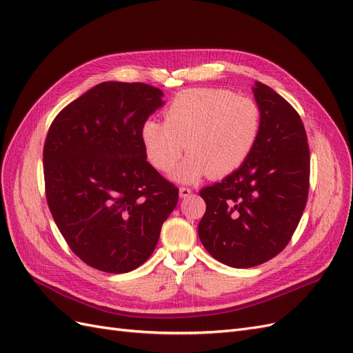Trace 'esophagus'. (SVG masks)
<instances>
[{
    "instance_id": "obj_1",
    "label": "esophagus",
    "mask_w": 353,
    "mask_h": 353,
    "mask_svg": "<svg viewBox=\"0 0 353 353\" xmlns=\"http://www.w3.org/2000/svg\"><path fill=\"white\" fill-rule=\"evenodd\" d=\"M191 193H193V191H191L188 187H181L179 188V197L181 199H185V197L191 196Z\"/></svg>"
}]
</instances>
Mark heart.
<instances>
[{
  "instance_id": "1",
  "label": "heart",
  "mask_w": 353,
  "mask_h": 353,
  "mask_svg": "<svg viewBox=\"0 0 353 353\" xmlns=\"http://www.w3.org/2000/svg\"><path fill=\"white\" fill-rule=\"evenodd\" d=\"M163 116L165 122L150 117L141 125V141L148 162L162 172L190 152L172 172L181 183L232 174L248 160L262 130L259 104L222 88L181 91Z\"/></svg>"
}]
</instances>
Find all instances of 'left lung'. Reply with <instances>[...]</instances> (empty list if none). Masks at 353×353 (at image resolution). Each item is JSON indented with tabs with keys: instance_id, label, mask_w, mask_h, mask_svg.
Returning <instances> with one entry per match:
<instances>
[{
	"instance_id": "obj_1",
	"label": "left lung",
	"mask_w": 353,
	"mask_h": 353,
	"mask_svg": "<svg viewBox=\"0 0 353 353\" xmlns=\"http://www.w3.org/2000/svg\"><path fill=\"white\" fill-rule=\"evenodd\" d=\"M259 140L248 160L221 183L200 190L206 212L199 237L232 268L268 262L292 240L306 206L311 157L301 116L268 85L256 82Z\"/></svg>"
}]
</instances>
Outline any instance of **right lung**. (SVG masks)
I'll return each mask as SVG.
<instances>
[{"label":"right lung","mask_w":353,"mask_h":353,"mask_svg":"<svg viewBox=\"0 0 353 353\" xmlns=\"http://www.w3.org/2000/svg\"><path fill=\"white\" fill-rule=\"evenodd\" d=\"M163 92L103 82L68 104L44 144L46 196L72 252L92 268L130 272L150 258L178 188L147 162L141 125Z\"/></svg>","instance_id":"right-lung-1"}]
</instances>
